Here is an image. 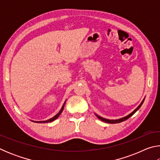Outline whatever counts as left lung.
Segmentation results:
<instances>
[{"label":"left lung","instance_id":"8db88e82","mask_svg":"<svg viewBox=\"0 0 160 160\" xmlns=\"http://www.w3.org/2000/svg\"><path fill=\"white\" fill-rule=\"evenodd\" d=\"M144 100H145V99L142 100V102L140 103V104L139 105L138 107L136 108V109H135L133 111V112H132L131 113H130L129 115H128L127 116H125V117H123V118H119V119H116V120H109V119L104 118H102V117H101V116H98V115H97V114H96V115H97V118H99L101 121H104V122L109 123H121V122H122V121H124L127 120V119L129 118L130 117H131V116H132V115H133L134 113H135V112H136L137 111L140 109V107L142 106V104L143 102H144Z\"/></svg>","mask_w":160,"mask_h":160}]
</instances>
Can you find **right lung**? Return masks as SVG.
Returning <instances> with one entry per match:
<instances>
[{
    "label": "right lung",
    "instance_id": "right-lung-1",
    "mask_svg": "<svg viewBox=\"0 0 160 160\" xmlns=\"http://www.w3.org/2000/svg\"><path fill=\"white\" fill-rule=\"evenodd\" d=\"M65 103H66V102H65ZM65 103L63 104V107H62V108H61V109L60 110V112H59L57 114H56V116H54L53 118H50V119H48V120H47V121H36V123H48V122H51V121H54V120H56V118H57L58 116H59V115L61 114V112H63V108H64V105H65Z\"/></svg>",
    "mask_w": 160,
    "mask_h": 160
}]
</instances>
